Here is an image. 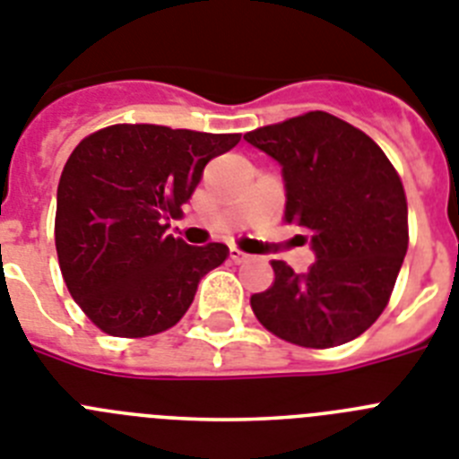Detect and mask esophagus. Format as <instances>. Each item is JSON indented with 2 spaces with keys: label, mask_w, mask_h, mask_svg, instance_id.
Segmentation results:
<instances>
[{
  "label": "esophagus",
  "mask_w": 459,
  "mask_h": 459,
  "mask_svg": "<svg viewBox=\"0 0 459 459\" xmlns=\"http://www.w3.org/2000/svg\"><path fill=\"white\" fill-rule=\"evenodd\" d=\"M229 258H230V261L235 263V265H240V263H247V261H249V256H247L245 252H240V249H235V247H230Z\"/></svg>",
  "instance_id": "obj_1"
}]
</instances>
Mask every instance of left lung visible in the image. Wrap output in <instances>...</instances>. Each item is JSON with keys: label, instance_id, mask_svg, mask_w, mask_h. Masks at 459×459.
<instances>
[{"label": "left lung", "instance_id": "left-lung-1", "mask_svg": "<svg viewBox=\"0 0 459 459\" xmlns=\"http://www.w3.org/2000/svg\"><path fill=\"white\" fill-rule=\"evenodd\" d=\"M245 141L281 163L286 224L312 233L316 261L274 281L252 309L279 340L333 349L356 340L388 305L409 247L406 194L395 166L365 131L324 110L258 126Z\"/></svg>", "mask_w": 459, "mask_h": 459}]
</instances>
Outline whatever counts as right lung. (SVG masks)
Instances as JSON below:
<instances>
[{"mask_svg":"<svg viewBox=\"0 0 459 459\" xmlns=\"http://www.w3.org/2000/svg\"><path fill=\"white\" fill-rule=\"evenodd\" d=\"M238 143L161 125H110L78 143L59 178L55 247L64 284L99 330L138 340L173 328L203 274L226 261L229 247H189L166 235V219Z\"/></svg>","mask_w":459,"mask_h":459,"instance_id":"add662e5","label":"right lung"}]
</instances>
